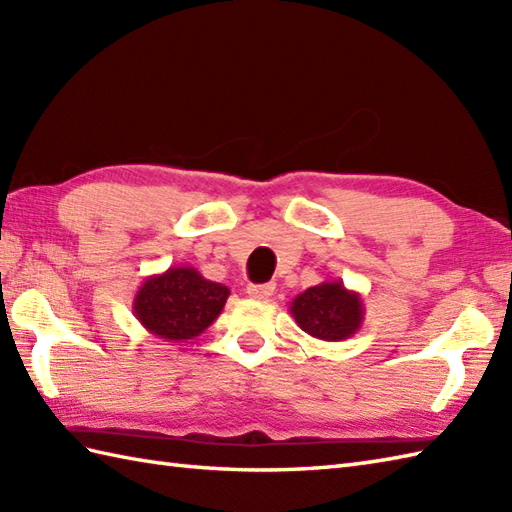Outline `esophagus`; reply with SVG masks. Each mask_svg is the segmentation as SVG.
<instances>
[{
	"label": "esophagus",
	"instance_id": "34e87169",
	"mask_svg": "<svg viewBox=\"0 0 512 512\" xmlns=\"http://www.w3.org/2000/svg\"><path fill=\"white\" fill-rule=\"evenodd\" d=\"M246 292H248V297L264 301V299H268L275 292V284H270V281H268V284H250L246 288Z\"/></svg>",
	"mask_w": 512,
	"mask_h": 512
}]
</instances>
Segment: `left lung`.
Masks as SVG:
<instances>
[{
  "mask_svg": "<svg viewBox=\"0 0 512 512\" xmlns=\"http://www.w3.org/2000/svg\"><path fill=\"white\" fill-rule=\"evenodd\" d=\"M299 328L319 341H345L361 330L365 319L363 297L347 290L343 281H323L303 290L290 303Z\"/></svg>",
  "mask_w": 512,
  "mask_h": 512,
  "instance_id": "left-lung-1",
  "label": "left lung"
}]
</instances>
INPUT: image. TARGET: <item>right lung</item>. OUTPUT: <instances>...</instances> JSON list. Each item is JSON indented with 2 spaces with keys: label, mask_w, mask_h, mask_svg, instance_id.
Returning <instances> with one entry per match:
<instances>
[{
  "label": "right lung",
  "mask_w": 512,
  "mask_h": 512,
  "mask_svg": "<svg viewBox=\"0 0 512 512\" xmlns=\"http://www.w3.org/2000/svg\"><path fill=\"white\" fill-rule=\"evenodd\" d=\"M228 295L231 290L204 279L193 266H171L143 281L132 312L149 334L180 343L209 328L220 317Z\"/></svg>",
  "instance_id": "1"
}]
</instances>
